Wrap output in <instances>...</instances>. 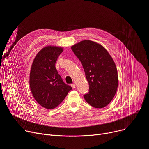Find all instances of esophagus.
I'll list each match as a JSON object with an SVG mask.
<instances>
[{"mask_svg": "<svg viewBox=\"0 0 149 149\" xmlns=\"http://www.w3.org/2000/svg\"><path fill=\"white\" fill-rule=\"evenodd\" d=\"M71 86L72 87V88H75V84L73 83V84H72L71 85Z\"/></svg>", "mask_w": 149, "mask_h": 149, "instance_id": "obj_1", "label": "esophagus"}]
</instances>
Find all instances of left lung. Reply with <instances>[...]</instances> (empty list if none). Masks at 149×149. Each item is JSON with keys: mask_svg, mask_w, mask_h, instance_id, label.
Wrapping results in <instances>:
<instances>
[{"mask_svg": "<svg viewBox=\"0 0 149 149\" xmlns=\"http://www.w3.org/2000/svg\"><path fill=\"white\" fill-rule=\"evenodd\" d=\"M71 49L81 61L89 91L84 99L92 107L101 109L114 98L118 87V74L115 63L107 51L91 40H84Z\"/></svg>", "mask_w": 149, "mask_h": 149, "instance_id": "1", "label": "left lung"}]
</instances>
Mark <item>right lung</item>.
Returning <instances> with one entry per match:
<instances>
[{
  "label": "right lung",
  "mask_w": 149,
  "mask_h": 149,
  "mask_svg": "<svg viewBox=\"0 0 149 149\" xmlns=\"http://www.w3.org/2000/svg\"><path fill=\"white\" fill-rule=\"evenodd\" d=\"M62 48L47 47L35 58L30 73L31 90L42 107L53 109L63 101L72 88L64 83L58 74L55 63Z\"/></svg>",
  "instance_id": "right-lung-1"
}]
</instances>
